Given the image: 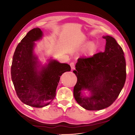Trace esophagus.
Here are the masks:
<instances>
[{"label": "esophagus", "instance_id": "1", "mask_svg": "<svg viewBox=\"0 0 135 135\" xmlns=\"http://www.w3.org/2000/svg\"><path fill=\"white\" fill-rule=\"evenodd\" d=\"M70 65L71 66V68L73 70V69H75V63L74 62H71L70 64Z\"/></svg>", "mask_w": 135, "mask_h": 135}]
</instances>
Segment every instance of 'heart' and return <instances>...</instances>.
Returning a JSON list of instances; mask_svg holds the SVG:
<instances>
[{"label": "heart", "mask_w": 135, "mask_h": 135, "mask_svg": "<svg viewBox=\"0 0 135 135\" xmlns=\"http://www.w3.org/2000/svg\"><path fill=\"white\" fill-rule=\"evenodd\" d=\"M95 50V45L94 43H91L90 44H89L88 46L87 50H86V52L88 53V54H91L92 52H93Z\"/></svg>", "instance_id": "1"}]
</instances>
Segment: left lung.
Instances as JSON below:
<instances>
[{"label":"left lung","instance_id":"8db88e82","mask_svg":"<svg viewBox=\"0 0 135 135\" xmlns=\"http://www.w3.org/2000/svg\"><path fill=\"white\" fill-rule=\"evenodd\" d=\"M106 39L105 50L89 57L78 59L77 77L74 96L81 107L88 110H100L110 107L119 96L126 79L124 52L115 39L110 36ZM88 89L89 97L82 96L81 91Z\"/></svg>","mask_w":135,"mask_h":135}]
</instances>
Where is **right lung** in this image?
I'll list each match as a JSON object with an SVG mask.
<instances>
[{
	"label": "right lung",
	"mask_w": 135,
	"mask_h": 135,
	"mask_svg": "<svg viewBox=\"0 0 135 135\" xmlns=\"http://www.w3.org/2000/svg\"><path fill=\"white\" fill-rule=\"evenodd\" d=\"M42 35V31L38 27L27 32L16 48L11 70L18 97L23 103L35 108L50 104L55 97L60 76L71 70L69 65L51 60L38 71V58L33 54L34 42Z\"/></svg>",
	"instance_id": "right-lung-1"
}]
</instances>
